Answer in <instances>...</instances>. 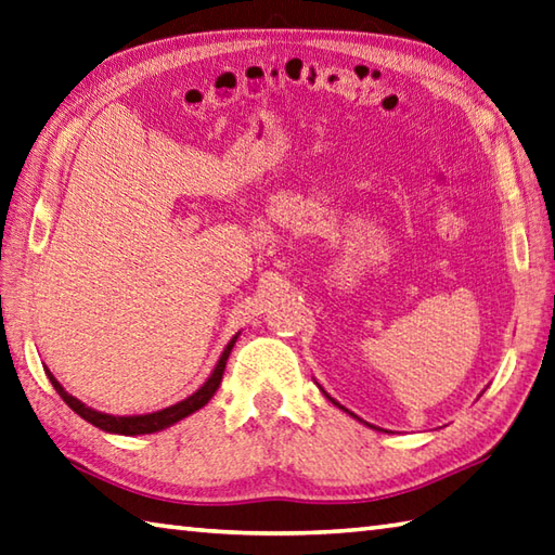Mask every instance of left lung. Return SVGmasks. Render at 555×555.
I'll return each mask as SVG.
<instances>
[{
    "label": "left lung",
    "instance_id": "left-lung-1",
    "mask_svg": "<svg viewBox=\"0 0 555 555\" xmlns=\"http://www.w3.org/2000/svg\"><path fill=\"white\" fill-rule=\"evenodd\" d=\"M319 389H321V386H319ZM321 393H323V396H326V399H328V401H331L333 405H338V408H340V411H345V413H348V415H352V417H354V421H360V423H364V421H362V417H358V415H354V413H350V411H348V408H345V405H340V403H338L336 399H333V396H328V393H326V391H323V389H321ZM364 425H367V427H374V425H370V423H364Z\"/></svg>",
    "mask_w": 555,
    "mask_h": 555
}]
</instances>
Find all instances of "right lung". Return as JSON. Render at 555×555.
<instances>
[{
	"label": "right lung",
	"instance_id": "right-lung-1",
	"mask_svg": "<svg viewBox=\"0 0 555 555\" xmlns=\"http://www.w3.org/2000/svg\"><path fill=\"white\" fill-rule=\"evenodd\" d=\"M238 336H242V331H238L236 336L227 343V348H224L222 354H219V360L215 364L212 374L207 376V382L201 386V389L188 396V399L173 403L169 408H162V411H154V413H142V415H111V413H101V411H96V408L81 403L77 396L67 393L65 386H62L55 379V376H52L50 370H46V374H48V379L52 382V386H55V391L62 396V401H65L77 415H81L83 421L91 423L93 427H99V430L111 433V435H128V437H132V435H152V433L166 430V427L176 425L179 421H183V417L193 415L195 411H201L203 405H207V401H210L212 396H215V391L219 389V384H222V374H224V367H227V360H229V354H232V348H234V343L238 340Z\"/></svg>",
	"mask_w": 555,
	"mask_h": 555
}]
</instances>
